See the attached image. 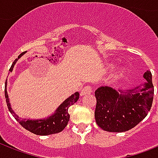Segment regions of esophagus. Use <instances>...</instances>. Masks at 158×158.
I'll list each match as a JSON object with an SVG mask.
<instances>
[{"mask_svg":"<svg viewBox=\"0 0 158 158\" xmlns=\"http://www.w3.org/2000/svg\"><path fill=\"white\" fill-rule=\"evenodd\" d=\"M92 92H93V88L91 86H85L84 87L83 89H81V92H80V94H81L82 96H84V95H87V94H91Z\"/></svg>","mask_w":158,"mask_h":158,"instance_id":"1","label":"esophagus"}]
</instances>
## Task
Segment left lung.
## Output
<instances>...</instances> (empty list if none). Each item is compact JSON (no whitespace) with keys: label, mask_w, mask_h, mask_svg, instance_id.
Wrapping results in <instances>:
<instances>
[{"label":"left lung","mask_w":158,"mask_h":158,"mask_svg":"<svg viewBox=\"0 0 158 158\" xmlns=\"http://www.w3.org/2000/svg\"><path fill=\"white\" fill-rule=\"evenodd\" d=\"M147 83L119 94L112 88L100 87L95 91V120L108 132H125L142 121L152 107L154 87L150 71L143 74Z\"/></svg>","instance_id":"1"}]
</instances>
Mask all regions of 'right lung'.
<instances>
[{"mask_svg":"<svg viewBox=\"0 0 158 158\" xmlns=\"http://www.w3.org/2000/svg\"><path fill=\"white\" fill-rule=\"evenodd\" d=\"M24 54V52L21 53L18 56V58ZM18 59H16L13 62V64L10 68V71H12L13 67ZM79 93L77 92L72 96H70L69 98H67L65 101L57 108L56 111L54 115H52L51 117L46 119V120H22L16 115L14 111L12 110L9 102L8 94L5 88V97H6V101L7 103V106L11 114H13V116L15 117L17 121L23 126L24 129H26L31 133H33L37 135H53V134H57L64 130L65 126L68 124V121L69 120V114L68 112V109L70 106L74 104L78 100H79Z\"/></svg>","mask_w":158,"mask_h":158,"instance_id":"1","label":"right lung"}]
</instances>
